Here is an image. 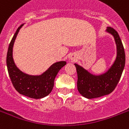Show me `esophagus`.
I'll return each instance as SVG.
<instances>
[{
	"label": "esophagus",
	"mask_w": 129,
	"mask_h": 129,
	"mask_svg": "<svg viewBox=\"0 0 129 129\" xmlns=\"http://www.w3.org/2000/svg\"><path fill=\"white\" fill-rule=\"evenodd\" d=\"M69 58H70V60L71 61H75V59H77V57H76V55H74V54H71V55H70Z\"/></svg>",
	"instance_id": "34e87169"
}]
</instances>
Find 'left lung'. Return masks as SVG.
Instances as JSON below:
<instances>
[{
    "instance_id": "8db88e82",
    "label": "left lung",
    "mask_w": 129,
    "mask_h": 129,
    "mask_svg": "<svg viewBox=\"0 0 129 129\" xmlns=\"http://www.w3.org/2000/svg\"><path fill=\"white\" fill-rule=\"evenodd\" d=\"M107 33L114 38L117 47V55L113 64L103 74L95 75L80 65L74 63L77 74V89L79 93L87 99L107 95L113 92L121 79L125 65V53L118 32L107 27Z\"/></svg>"
}]
</instances>
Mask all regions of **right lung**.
I'll return each instance as SVG.
<instances>
[{
	"instance_id": "obj_1",
	"label": "right lung",
	"mask_w": 129,
	"mask_h": 129,
	"mask_svg": "<svg viewBox=\"0 0 129 129\" xmlns=\"http://www.w3.org/2000/svg\"><path fill=\"white\" fill-rule=\"evenodd\" d=\"M23 26L24 24L18 28L8 46L7 56L8 72L13 86L20 94L32 99H41L51 93L57 73L67 62L60 61L54 63L41 75H30L21 71L14 60L13 47L16 36Z\"/></svg>"
}]
</instances>
